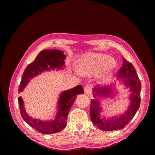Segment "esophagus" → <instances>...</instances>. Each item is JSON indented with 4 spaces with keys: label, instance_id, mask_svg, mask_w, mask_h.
<instances>
[{
    "label": "esophagus",
    "instance_id": "1",
    "mask_svg": "<svg viewBox=\"0 0 155 155\" xmlns=\"http://www.w3.org/2000/svg\"><path fill=\"white\" fill-rule=\"evenodd\" d=\"M84 91L87 95H91L92 93V87L90 85H86L84 87Z\"/></svg>",
    "mask_w": 155,
    "mask_h": 155
}]
</instances>
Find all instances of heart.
Returning <instances> with one entry per match:
<instances>
[{"label": "heart", "mask_w": 155, "mask_h": 155, "mask_svg": "<svg viewBox=\"0 0 155 155\" xmlns=\"http://www.w3.org/2000/svg\"><path fill=\"white\" fill-rule=\"evenodd\" d=\"M114 66V61L111 58L99 53L87 54L81 57L77 64L80 74L93 76L99 74V78L104 81L112 77Z\"/></svg>", "instance_id": "1"}]
</instances>
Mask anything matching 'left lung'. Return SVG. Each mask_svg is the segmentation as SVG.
<instances>
[{
    "label": "left lung",
    "instance_id": "left-lung-1",
    "mask_svg": "<svg viewBox=\"0 0 155 155\" xmlns=\"http://www.w3.org/2000/svg\"><path fill=\"white\" fill-rule=\"evenodd\" d=\"M123 66L118 72V78L123 79L120 82L123 83L126 87L129 88L130 101L127 110L123 114L110 118H105L100 115L101 107L98 98L108 97L112 94L114 90L112 86H99L97 85L93 88L94 99L91 100L90 118L92 122L100 129L105 131L121 129L124 128L136 115L140 104L141 83L136 69L130 62L123 58Z\"/></svg>",
    "mask_w": 155,
    "mask_h": 155
}]
</instances>
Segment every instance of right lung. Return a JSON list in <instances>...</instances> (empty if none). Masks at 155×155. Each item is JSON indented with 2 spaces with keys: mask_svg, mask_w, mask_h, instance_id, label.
I'll return each instance as SVG.
<instances>
[{
  "mask_svg": "<svg viewBox=\"0 0 155 155\" xmlns=\"http://www.w3.org/2000/svg\"><path fill=\"white\" fill-rule=\"evenodd\" d=\"M66 55L64 51L58 50H45L41 51L35 60L29 64L25 70L21 78L18 93L23 91L30 80L51 70H59L64 68ZM84 93L81 85H77L72 89L62 91L58 102V113L54 120L42 121L30 117L26 112L24 102L21 97H18V104L22 118L32 127L44 134L57 133L61 131L67 124L69 110L75 102L77 96Z\"/></svg>",
  "mask_w": 155,
  "mask_h": 155,
  "instance_id": "obj_1",
  "label": "right lung"
}]
</instances>
